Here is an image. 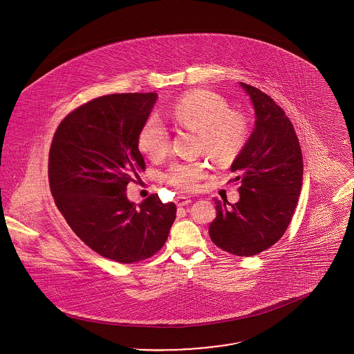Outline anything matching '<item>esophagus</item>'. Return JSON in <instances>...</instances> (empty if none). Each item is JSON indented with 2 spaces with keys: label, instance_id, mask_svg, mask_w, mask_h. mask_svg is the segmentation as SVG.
I'll return each mask as SVG.
<instances>
[{
  "label": "esophagus",
  "instance_id": "esophagus-1",
  "mask_svg": "<svg viewBox=\"0 0 354 354\" xmlns=\"http://www.w3.org/2000/svg\"><path fill=\"white\" fill-rule=\"evenodd\" d=\"M175 203H176V205L183 207V205L189 204V203H191V199H189L188 196H183V195H180V196H176V198H175Z\"/></svg>",
  "mask_w": 354,
  "mask_h": 354
}]
</instances>
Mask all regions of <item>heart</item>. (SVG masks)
Returning a JSON list of instances; mask_svg holds the SVG:
<instances>
[{
  "mask_svg": "<svg viewBox=\"0 0 354 354\" xmlns=\"http://www.w3.org/2000/svg\"><path fill=\"white\" fill-rule=\"evenodd\" d=\"M179 126L199 130V145L218 163L232 160L247 143L248 123L241 114L231 111L227 101L207 90L185 94L169 109ZM167 124L156 114L145 120L138 134V146L151 159L163 158L169 150ZM208 163L204 159L178 160L163 174L167 185L180 191H194L205 178Z\"/></svg>",
  "mask_w": 354,
  "mask_h": 354,
  "instance_id": "1",
  "label": "heart"
}]
</instances>
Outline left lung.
Masks as SVG:
<instances>
[{
    "label": "left lung",
    "instance_id": "obj_1",
    "mask_svg": "<svg viewBox=\"0 0 354 354\" xmlns=\"http://www.w3.org/2000/svg\"><path fill=\"white\" fill-rule=\"evenodd\" d=\"M253 103L254 129L231 171L240 201L216 204L208 234L236 256H254L276 244L293 218L303 185V153L286 111L257 87L240 82Z\"/></svg>",
    "mask_w": 354,
    "mask_h": 354
}]
</instances>
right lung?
Here are the masks:
<instances>
[{
    "mask_svg": "<svg viewBox=\"0 0 354 354\" xmlns=\"http://www.w3.org/2000/svg\"><path fill=\"white\" fill-rule=\"evenodd\" d=\"M156 93L110 94L68 114L49 151L54 202L73 232L103 257L122 264L150 259L169 237L176 205L152 194L140 204L126 196L145 159L138 134Z\"/></svg>",
    "mask_w": 354,
    "mask_h": 354,
    "instance_id": "add662e5",
    "label": "right lung"
}]
</instances>
